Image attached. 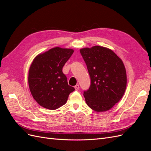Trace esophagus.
I'll return each mask as SVG.
<instances>
[{"label": "esophagus", "mask_w": 151, "mask_h": 151, "mask_svg": "<svg viewBox=\"0 0 151 151\" xmlns=\"http://www.w3.org/2000/svg\"><path fill=\"white\" fill-rule=\"evenodd\" d=\"M74 88H75V89H76V91H78V90H79V86L78 84L76 85V86H74Z\"/></svg>", "instance_id": "1"}]
</instances>
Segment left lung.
Here are the masks:
<instances>
[{"mask_svg":"<svg viewBox=\"0 0 151 151\" xmlns=\"http://www.w3.org/2000/svg\"><path fill=\"white\" fill-rule=\"evenodd\" d=\"M91 78L84 96L89 107L97 112L110 109L120 101L127 86V74L121 59L111 50L100 46L80 50Z\"/></svg>","mask_w":151,"mask_h":151,"instance_id":"obj_1","label":"left lung"}]
</instances>
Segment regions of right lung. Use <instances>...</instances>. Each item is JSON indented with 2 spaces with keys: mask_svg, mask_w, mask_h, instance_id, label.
<instances>
[{
  "mask_svg": "<svg viewBox=\"0 0 151 151\" xmlns=\"http://www.w3.org/2000/svg\"><path fill=\"white\" fill-rule=\"evenodd\" d=\"M74 50L55 47L36 56L29 70L28 84L33 98L40 106L54 110L65 104L75 90L68 84L62 68Z\"/></svg>",
  "mask_w": 151,
  "mask_h": 151,
  "instance_id": "add662e5",
  "label": "right lung"
}]
</instances>
